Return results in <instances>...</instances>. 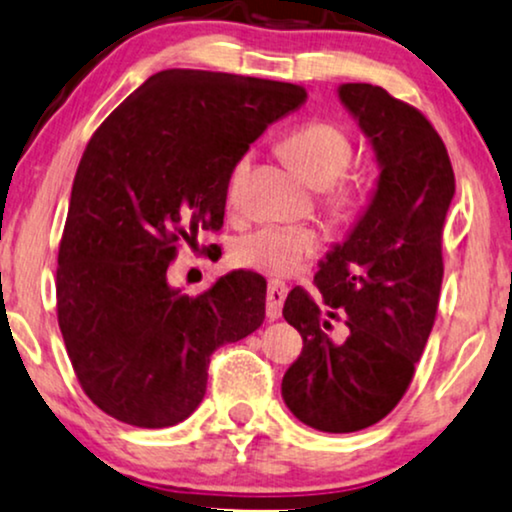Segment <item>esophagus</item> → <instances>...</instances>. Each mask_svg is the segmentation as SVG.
I'll return each instance as SVG.
<instances>
[{
	"mask_svg": "<svg viewBox=\"0 0 512 512\" xmlns=\"http://www.w3.org/2000/svg\"><path fill=\"white\" fill-rule=\"evenodd\" d=\"M286 295H288L286 283H281V281L269 283V288H267V319L269 321H276L278 316H281L283 300H286Z\"/></svg>",
	"mask_w": 512,
	"mask_h": 512,
	"instance_id": "obj_1",
	"label": "esophagus"
}]
</instances>
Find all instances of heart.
Returning a JSON list of instances; mask_svg holds the SVG:
<instances>
[{"instance_id": "heart-1", "label": "heart", "mask_w": 512, "mask_h": 512, "mask_svg": "<svg viewBox=\"0 0 512 512\" xmlns=\"http://www.w3.org/2000/svg\"><path fill=\"white\" fill-rule=\"evenodd\" d=\"M283 151L314 189L326 191L323 198L335 215H347L352 210V191L347 186L335 184L352 160V141H349L345 129L333 125V122H312V125H304L288 134L283 141ZM245 167H248V155L238 160L234 172H231L229 198L236 196V186ZM316 248H319V236L312 229L260 226V229L238 238L234 250H231V260L238 267L286 278L297 274L309 262Z\"/></svg>"}]
</instances>
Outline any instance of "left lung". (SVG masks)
I'll return each instance as SVG.
<instances>
[{
  "mask_svg": "<svg viewBox=\"0 0 512 512\" xmlns=\"http://www.w3.org/2000/svg\"><path fill=\"white\" fill-rule=\"evenodd\" d=\"M338 99L373 148L378 181L345 241L319 262V297L302 288L286 297L283 316L304 347L281 383L297 420L335 435L378 423L404 397L435 323L456 193L449 153L423 113L364 82L340 84Z\"/></svg>",
  "mask_w": 512,
  "mask_h": 512,
  "instance_id": "8db88e82",
  "label": "left lung"
}]
</instances>
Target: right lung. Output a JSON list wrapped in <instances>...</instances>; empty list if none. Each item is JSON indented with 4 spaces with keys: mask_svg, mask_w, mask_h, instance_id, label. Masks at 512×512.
I'll return each instance as SVG.
<instances>
[{
    "mask_svg": "<svg viewBox=\"0 0 512 512\" xmlns=\"http://www.w3.org/2000/svg\"><path fill=\"white\" fill-rule=\"evenodd\" d=\"M304 87L163 70L89 139L58 248V326L82 390L134 428H170L205 397L212 352L262 326L267 281L231 271L189 297L177 243L224 222L231 172Z\"/></svg>",
    "mask_w": 512,
    "mask_h": 512,
    "instance_id": "right-lung-1",
    "label": "right lung"
}]
</instances>
